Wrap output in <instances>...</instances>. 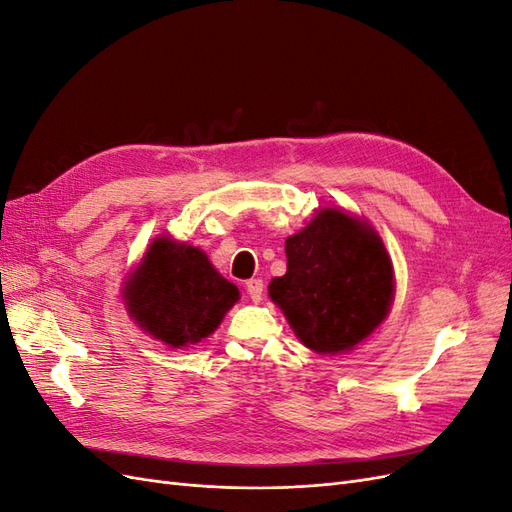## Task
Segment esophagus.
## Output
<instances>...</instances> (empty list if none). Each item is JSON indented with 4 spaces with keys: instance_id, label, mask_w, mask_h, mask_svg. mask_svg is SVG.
<instances>
[{
    "instance_id": "esophagus-1",
    "label": "esophagus",
    "mask_w": 512,
    "mask_h": 512,
    "mask_svg": "<svg viewBox=\"0 0 512 512\" xmlns=\"http://www.w3.org/2000/svg\"><path fill=\"white\" fill-rule=\"evenodd\" d=\"M245 290H247V294H250V299L254 303H260L262 292H265V284H262V280H258V277H252V280H247Z\"/></svg>"
}]
</instances>
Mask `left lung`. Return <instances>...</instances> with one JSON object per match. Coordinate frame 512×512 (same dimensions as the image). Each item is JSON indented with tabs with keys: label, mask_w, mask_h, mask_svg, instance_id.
<instances>
[{
	"label": "left lung",
	"mask_w": 512,
	"mask_h": 512,
	"mask_svg": "<svg viewBox=\"0 0 512 512\" xmlns=\"http://www.w3.org/2000/svg\"><path fill=\"white\" fill-rule=\"evenodd\" d=\"M286 258L269 297L309 350L348 352L389 316L393 262L367 220L324 207L286 239Z\"/></svg>",
	"instance_id": "8db88e82"
}]
</instances>
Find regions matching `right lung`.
Wrapping results in <instances>:
<instances>
[{"label": "right lung", "mask_w": 512, "mask_h": 512, "mask_svg": "<svg viewBox=\"0 0 512 512\" xmlns=\"http://www.w3.org/2000/svg\"><path fill=\"white\" fill-rule=\"evenodd\" d=\"M128 314L170 348L198 344L220 327L239 288L194 245L158 237L123 282Z\"/></svg>", "instance_id": "right-lung-1"}]
</instances>
